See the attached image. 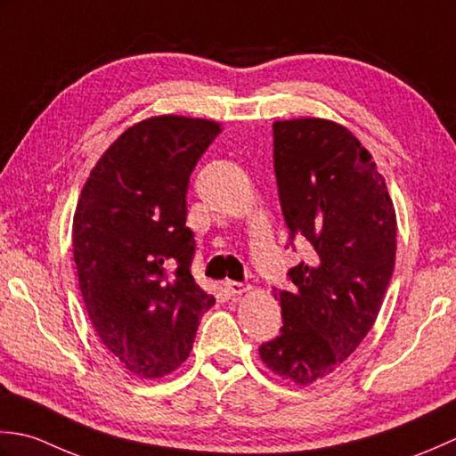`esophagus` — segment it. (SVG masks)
Returning a JSON list of instances; mask_svg holds the SVG:
<instances>
[{"mask_svg":"<svg viewBox=\"0 0 456 456\" xmlns=\"http://www.w3.org/2000/svg\"><path fill=\"white\" fill-rule=\"evenodd\" d=\"M224 289L228 291V295L232 297H238V295H244L249 291V285L246 283H238V281H226L224 283Z\"/></svg>","mask_w":456,"mask_h":456,"instance_id":"obj_1","label":"esophagus"}]
</instances>
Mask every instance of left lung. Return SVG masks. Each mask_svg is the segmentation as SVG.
Listing matches in <instances>:
<instances>
[{
	"instance_id": "1",
	"label": "left lung",
	"mask_w": 456,
	"mask_h": 456,
	"mask_svg": "<svg viewBox=\"0 0 456 456\" xmlns=\"http://www.w3.org/2000/svg\"><path fill=\"white\" fill-rule=\"evenodd\" d=\"M273 167L291 240L309 262L277 291L281 334L259 346L287 382L330 376L374 327L395 264V208L384 176L356 135L322 118L273 122Z\"/></svg>"
}]
</instances>
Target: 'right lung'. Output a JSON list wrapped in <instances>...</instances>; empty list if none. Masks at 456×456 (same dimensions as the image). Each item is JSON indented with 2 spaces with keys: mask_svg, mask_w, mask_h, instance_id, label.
Instances as JSON below:
<instances>
[{
  "mask_svg": "<svg viewBox=\"0 0 456 456\" xmlns=\"http://www.w3.org/2000/svg\"><path fill=\"white\" fill-rule=\"evenodd\" d=\"M218 122L155 116L127 127L82 187L72 252L98 338L119 366L163 378L189 358L215 297L194 283L187 189Z\"/></svg>",
  "mask_w": 456,
  "mask_h": 456,
  "instance_id": "obj_1",
  "label": "right lung"
}]
</instances>
